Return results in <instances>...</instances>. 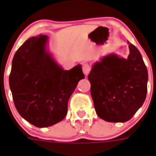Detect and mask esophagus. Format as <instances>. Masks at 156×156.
Returning <instances> with one entry per match:
<instances>
[{
	"label": "esophagus",
	"instance_id": "esophagus-1",
	"mask_svg": "<svg viewBox=\"0 0 156 156\" xmlns=\"http://www.w3.org/2000/svg\"><path fill=\"white\" fill-rule=\"evenodd\" d=\"M82 69H83V73H84L85 75H87V74L89 73L90 71V66L87 64L83 65L82 67Z\"/></svg>",
	"mask_w": 156,
	"mask_h": 156
}]
</instances>
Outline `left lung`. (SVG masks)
I'll return each instance as SVG.
<instances>
[{
    "label": "left lung",
    "mask_w": 156,
    "mask_h": 156,
    "mask_svg": "<svg viewBox=\"0 0 156 156\" xmlns=\"http://www.w3.org/2000/svg\"><path fill=\"white\" fill-rule=\"evenodd\" d=\"M128 44L127 58L116 54L103 56L88 75L96 113L107 122L129 120L146 98L148 70L138 49Z\"/></svg>",
    "instance_id": "obj_1"
}]
</instances>
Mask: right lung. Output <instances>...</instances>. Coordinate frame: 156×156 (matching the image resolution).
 <instances>
[{"mask_svg":"<svg viewBox=\"0 0 156 156\" xmlns=\"http://www.w3.org/2000/svg\"><path fill=\"white\" fill-rule=\"evenodd\" d=\"M83 78L81 65L65 70L48 49V36L39 35L25 41L15 54L9 86L18 112L43 128L66 117L69 99Z\"/></svg>","mask_w":156,"mask_h":156,"instance_id":"right-lung-1","label":"right lung"}]
</instances>
